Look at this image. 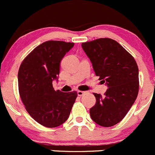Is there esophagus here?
<instances>
[{
    "instance_id": "34e87169",
    "label": "esophagus",
    "mask_w": 155,
    "mask_h": 155,
    "mask_svg": "<svg viewBox=\"0 0 155 155\" xmlns=\"http://www.w3.org/2000/svg\"><path fill=\"white\" fill-rule=\"evenodd\" d=\"M85 93H87V92H86V91H81V90L78 91V96H82V95H84Z\"/></svg>"
}]
</instances>
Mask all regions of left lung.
<instances>
[{
  "label": "left lung",
  "mask_w": 155,
  "mask_h": 155,
  "mask_svg": "<svg viewBox=\"0 0 155 155\" xmlns=\"http://www.w3.org/2000/svg\"><path fill=\"white\" fill-rule=\"evenodd\" d=\"M92 62L95 75L108 89L102 96L93 93L96 103L90 108L92 120L111 127L124 119L139 92V69L133 56L116 41L100 38L81 44Z\"/></svg>",
  "instance_id": "8db88e82"
}]
</instances>
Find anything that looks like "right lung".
<instances>
[{
  "instance_id": "add662e5",
  "label": "right lung",
  "mask_w": 155,
  "mask_h": 155,
  "mask_svg": "<svg viewBox=\"0 0 155 155\" xmlns=\"http://www.w3.org/2000/svg\"><path fill=\"white\" fill-rule=\"evenodd\" d=\"M73 42L47 41L25 58L18 70V91L30 116L45 127H56L68 119L78 92L54 90L60 61L74 46Z\"/></svg>"
}]
</instances>
